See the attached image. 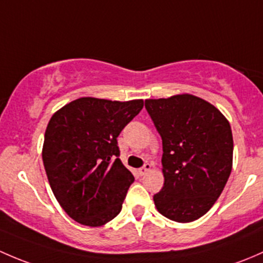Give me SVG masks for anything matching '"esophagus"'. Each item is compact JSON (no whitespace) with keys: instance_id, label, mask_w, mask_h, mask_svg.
Listing matches in <instances>:
<instances>
[{"instance_id":"1","label":"esophagus","mask_w":263,"mask_h":263,"mask_svg":"<svg viewBox=\"0 0 263 263\" xmlns=\"http://www.w3.org/2000/svg\"><path fill=\"white\" fill-rule=\"evenodd\" d=\"M151 168H152V164H149V163H145L144 166L142 167V168L138 170V172H139V175H140V176H144L145 173H147L148 171H151Z\"/></svg>"}]
</instances>
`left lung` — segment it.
<instances>
[{
    "mask_svg": "<svg viewBox=\"0 0 263 263\" xmlns=\"http://www.w3.org/2000/svg\"><path fill=\"white\" fill-rule=\"evenodd\" d=\"M162 137L164 183L157 210L178 223L205 215L224 190L233 166L231 124L214 105L190 93L145 100Z\"/></svg>",
    "mask_w": 263,
    "mask_h": 263,
    "instance_id": "left-lung-1",
    "label": "left lung"
}]
</instances>
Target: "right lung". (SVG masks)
Listing matches in <instances>:
<instances>
[{
	"mask_svg": "<svg viewBox=\"0 0 263 263\" xmlns=\"http://www.w3.org/2000/svg\"><path fill=\"white\" fill-rule=\"evenodd\" d=\"M143 106L81 97L50 118L43 163L57 201L77 223L101 227L120 213L134 176L118 158L116 138Z\"/></svg>",
	"mask_w": 263,
	"mask_h": 263,
	"instance_id": "add662e5",
	"label": "right lung"
}]
</instances>
